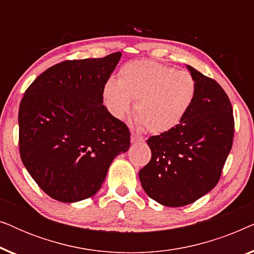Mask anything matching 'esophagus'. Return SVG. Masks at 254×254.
<instances>
[{"label": "esophagus", "mask_w": 254, "mask_h": 254, "mask_svg": "<svg viewBox=\"0 0 254 254\" xmlns=\"http://www.w3.org/2000/svg\"><path fill=\"white\" fill-rule=\"evenodd\" d=\"M130 141H131V143H137V142H142L143 141V138H142L140 135H136V134H131V136H130Z\"/></svg>", "instance_id": "esophagus-1"}]
</instances>
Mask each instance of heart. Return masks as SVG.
Masks as SVG:
<instances>
[{"mask_svg":"<svg viewBox=\"0 0 254 254\" xmlns=\"http://www.w3.org/2000/svg\"><path fill=\"white\" fill-rule=\"evenodd\" d=\"M196 93L189 71L154 61L125 64L119 78H110L103 88L104 104L117 119L129 113L135 100V124L152 134L165 133L182 123Z\"/></svg>","mask_w":254,"mask_h":254,"instance_id":"b5f03b06","label":"heart"}]
</instances>
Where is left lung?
<instances>
[{
    "mask_svg": "<svg viewBox=\"0 0 254 254\" xmlns=\"http://www.w3.org/2000/svg\"><path fill=\"white\" fill-rule=\"evenodd\" d=\"M196 93L182 123L147 143L151 159L138 172L149 197L166 207H183L216 186L232 147L234 116L216 81L186 64Z\"/></svg>",
    "mask_w": 254,
    "mask_h": 254,
    "instance_id": "8db88e82",
    "label": "left lung"
}]
</instances>
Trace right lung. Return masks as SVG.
Returning <instances> with one entry per match:
<instances>
[{
    "mask_svg": "<svg viewBox=\"0 0 254 254\" xmlns=\"http://www.w3.org/2000/svg\"><path fill=\"white\" fill-rule=\"evenodd\" d=\"M121 59L64 61L34 79L19 105L20 158L47 195L77 202L95 195L130 133L103 105V88Z\"/></svg>",
    "mask_w": 254,
    "mask_h": 254,
    "instance_id": "obj_1",
    "label": "right lung"
}]
</instances>
